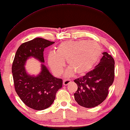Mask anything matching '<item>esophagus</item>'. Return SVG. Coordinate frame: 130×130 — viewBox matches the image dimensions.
<instances>
[{
	"label": "esophagus",
	"mask_w": 130,
	"mask_h": 130,
	"mask_svg": "<svg viewBox=\"0 0 130 130\" xmlns=\"http://www.w3.org/2000/svg\"><path fill=\"white\" fill-rule=\"evenodd\" d=\"M71 82V80L70 79H65L63 81V84L64 86H67L68 84H69Z\"/></svg>",
	"instance_id": "obj_1"
}]
</instances>
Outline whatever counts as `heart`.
Returning <instances> with one entry per match:
<instances>
[{
  "label": "heart",
  "instance_id": "b5f03b06",
  "mask_svg": "<svg viewBox=\"0 0 130 130\" xmlns=\"http://www.w3.org/2000/svg\"><path fill=\"white\" fill-rule=\"evenodd\" d=\"M101 53V47L94 41H64L57 46L55 52L48 53L47 63L56 76L62 73L65 61H67L71 69L67 71V75H72L74 72L77 76H83L92 69Z\"/></svg>",
  "mask_w": 130,
  "mask_h": 130
}]
</instances>
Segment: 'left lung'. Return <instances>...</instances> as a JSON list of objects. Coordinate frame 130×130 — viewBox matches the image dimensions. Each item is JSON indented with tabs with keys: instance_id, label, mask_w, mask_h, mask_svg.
<instances>
[{
	"instance_id": "obj_1",
	"label": "left lung",
	"mask_w": 130,
	"mask_h": 130,
	"mask_svg": "<svg viewBox=\"0 0 130 130\" xmlns=\"http://www.w3.org/2000/svg\"><path fill=\"white\" fill-rule=\"evenodd\" d=\"M100 63L83 77L76 79L77 90L74 94L79 105L94 108L106 98L115 78V61L108 53H102Z\"/></svg>"
}]
</instances>
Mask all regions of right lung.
Segmentation results:
<instances>
[{
    "instance_id": "1",
    "label": "right lung",
    "mask_w": 130,
    "mask_h": 130,
    "mask_svg": "<svg viewBox=\"0 0 130 130\" xmlns=\"http://www.w3.org/2000/svg\"><path fill=\"white\" fill-rule=\"evenodd\" d=\"M54 43L43 38H35L22 43L15 53L12 65L14 87L22 101L33 109L42 110L50 107L58 90L62 86V80L54 77L43 63L42 71L36 76L28 74L24 66L30 57L44 62V48Z\"/></svg>"
}]
</instances>
